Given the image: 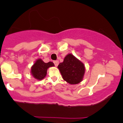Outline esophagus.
<instances>
[{
  "label": "esophagus",
  "mask_w": 123,
  "mask_h": 123,
  "mask_svg": "<svg viewBox=\"0 0 123 123\" xmlns=\"http://www.w3.org/2000/svg\"><path fill=\"white\" fill-rule=\"evenodd\" d=\"M54 63L55 66H57L59 64V61H54Z\"/></svg>",
  "instance_id": "1"
}]
</instances>
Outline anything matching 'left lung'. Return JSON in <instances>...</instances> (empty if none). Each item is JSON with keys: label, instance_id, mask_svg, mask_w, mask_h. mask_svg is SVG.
Returning a JSON list of instances; mask_svg holds the SVG:
<instances>
[{"label": "left lung", "instance_id": "1", "mask_svg": "<svg viewBox=\"0 0 123 123\" xmlns=\"http://www.w3.org/2000/svg\"><path fill=\"white\" fill-rule=\"evenodd\" d=\"M63 79L70 84H77L83 79L85 66L72 54H68L58 66Z\"/></svg>", "mask_w": 123, "mask_h": 123}]
</instances>
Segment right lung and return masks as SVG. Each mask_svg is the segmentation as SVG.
<instances>
[{
  "mask_svg": "<svg viewBox=\"0 0 123 123\" xmlns=\"http://www.w3.org/2000/svg\"><path fill=\"white\" fill-rule=\"evenodd\" d=\"M52 66H54V64L52 62L45 63L42 59H37L31 67V73L35 79L41 80L46 76L48 69Z\"/></svg>",
  "mask_w": 123,
  "mask_h": 123,
  "instance_id": "right-lung-1",
  "label": "right lung"
}]
</instances>
